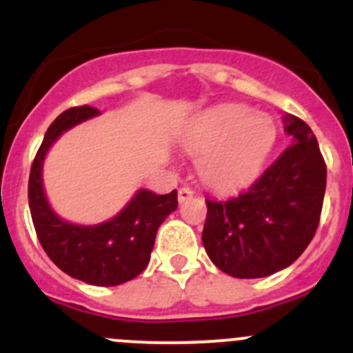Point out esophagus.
<instances>
[{
	"instance_id": "1",
	"label": "esophagus",
	"mask_w": 353,
	"mask_h": 353,
	"mask_svg": "<svg viewBox=\"0 0 353 353\" xmlns=\"http://www.w3.org/2000/svg\"><path fill=\"white\" fill-rule=\"evenodd\" d=\"M192 198V191L189 189V187H180L179 189V201L180 203H183V201H187V199Z\"/></svg>"
}]
</instances>
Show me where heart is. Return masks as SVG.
I'll list each match as a JSON object with an SVG mask.
<instances>
[{
  "label": "heart",
  "instance_id": "b5f03b06",
  "mask_svg": "<svg viewBox=\"0 0 353 353\" xmlns=\"http://www.w3.org/2000/svg\"><path fill=\"white\" fill-rule=\"evenodd\" d=\"M276 141V123L263 113L239 104L214 108L183 138L189 154L199 157V174L214 189L230 191L260 173Z\"/></svg>",
  "mask_w": 353,
  "mask_h": 353
}]
</instances>
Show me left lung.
Wrapping results in <instances>:
<instances>
[{
    "mask_svg": "<svg viewBox=\"0 0 353 353\" xmlns=\"http://www.w3.org/2000/svg\"><path fill=\"white\" fill-rule=\"evenodd\" d=\"M293 143L244 192L207 199L205 251L217 269L240 279L270 276L301 256L316 233L327 166L316 138L286 114Z\"/></svg>",
    "mask_w": 353,
    "mask_h": 353,
    "instance_id": "left-lung-1",
    "label": "left lung"
}]
</instances>
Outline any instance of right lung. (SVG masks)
<instances>
[{"label": "right lung", "instance_id": "right-lung-1", "mask_svg": "<svg viewBox=\"0 0 353 353\" xmlns=\"http://www.w3.org/2000/svg\"><path fill=\"white\" fill-rule=\"evenodd\" d=\"M97 114L99 109L77 105L49 125L31 164L28 201L37 236L56 267L88 285L117 286L146 269L159 226L176 210L179 199L176 191L155 194L141 189L120 214L95 226L70 224L52 212L42 185L43 157L65 130Z\"/></svg>", "mask_w": 353, "mask_h": 353}]
</instances>
